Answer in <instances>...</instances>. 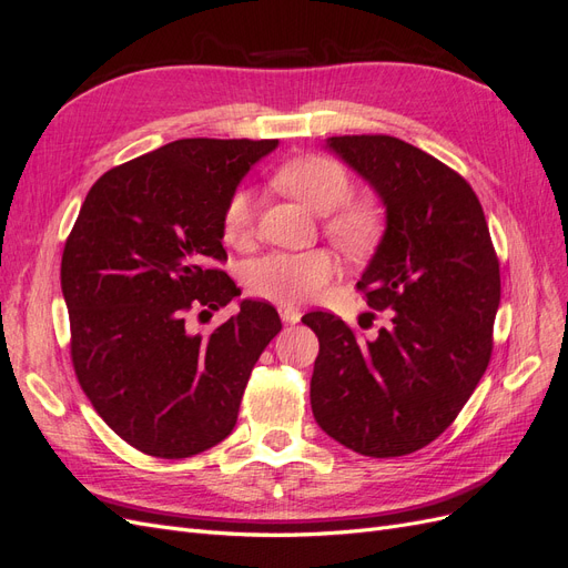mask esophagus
I'll list each match as a JSON object with an SVG mask.
<instances>
[{
    "mask_svg": "<svg viewBox=\"0 0 568 568\" xmlns=\"http://www.w3.org/2000/svg\"><path fill=\"white\" fill-rule=\"evenodd\" d=\"M280 317L284 322L296 324L301 320V311H298V307H294V305H280Z\"/></svg>",
    "mask_w": 568,
    "mask_h": 568,
    "instance_id": "34e87169",
    "label": "esophagus"
}]
</instances>
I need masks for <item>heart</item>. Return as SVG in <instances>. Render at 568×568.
I'll return each instance as SVG.
<instances>
[{
  "label": "heart",
  "instance_id": "1",
  "mask_svg": "<svg viewBox=\"0 0 568 568\" xmlns=\"http://www.w3.org/2000/svg\"><path fill=\"white\" fill-rule=\"evenodd\" d=\"M274 184L296 196L313 213L324 215V234L348 251L359 253L382 232L384 213L372 196H351L353 180L341 161L326 153H303L288 159L272 175ZM255 196L248 189L230 194L220 217L222 239L234 248H246L255 236ZM336 274L329 251H274L246 265L244 280L251 294L294 305L317 298Z\"/></svg>",
  "mask_w": 568,
  "mask_h": 568
}]
</instances>
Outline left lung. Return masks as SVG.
<instances>
[{
    "mask_svg": "<svg viewBox=\"0 0 568 568\" xmlns=\"http://www.w3.org/2000/svg\"><path fill=\"white\" fill-rule=\"evenodd\" d=\"M329 149L386 205V234L357 291L390 329L363 341L341 317L303 315L320 341L315 422L367 457H403L462 412L493 353L500 263L471 184L398 136L343 134Z\"/></svg>",
    "mask_w": 568,
    "mask_h": 568,
    "instance_id": "1",
    "label": "left lung"
}]
</instances>
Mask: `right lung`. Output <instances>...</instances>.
Segmentation results:
<instances>
[{
  "label": "right lung",
  "instance_id": "obj_1",
  "mask_svg": "<svg viewBox=\"0 0 568 568\" xmlns=\"http://www.w3.org/2000/svg\"><path fill=\"white\" fill-rule=\"evenodd\" d=\"M277 140L170 142L101 175L61 257L78 384L113 432L144 455L192 457L225 440L248 376L282 322L242 301L209 334L189 317L242 294L217 263L222 209Z\"/></svg>",
  "mask_w": 568,
  "mask_h": 568
}]
</instances>
